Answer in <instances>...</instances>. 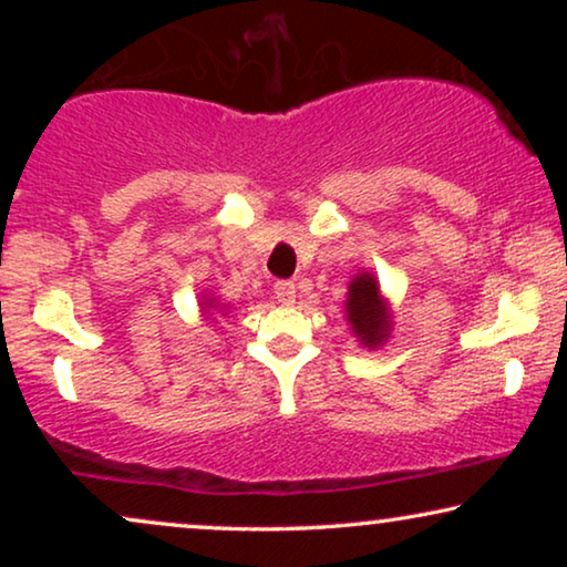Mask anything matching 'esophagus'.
Masks as SVG:
<instances>
[{"label": "esophagus", "mask_w": 567, "mask_h": 567, "mask_svg": "<svg viewBox=\"0 0 567 567\" xmlns=\"http://www.w3.org/2000/svg\"><path fill=\"white\" fill-rule=\"evenodd\" d=\"M274 299L278 301V305H291V301L297 299V286H293L291 281H276Z\"/></svg>", "instance_id": "34e87169"}]
</instances>
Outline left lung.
I'll list each match as a JSON object with an SVG mask.
<instances>
[{"label":"left lung","mask_w":567,"mask_h":567,"mask_svg":"<svg viewBox=\"0 0 567 567\" xmlns=\"http://www.w3.org/2000/svg\"><path fill=\"white\" fill-rule=\"evenodd\" d=\"M343 307L348 328H351L353 338L359 340V346L374 351V348H382L392 338V305L382 293L379 278L371 270L363 268L351 278Z\"/></svg>","instance_id":"1"}]
</instances>
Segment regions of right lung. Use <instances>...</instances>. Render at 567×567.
Wrapping results in <instances>:
<instances>
[{"mask_svg":"<svg viewBox=\"0 0 567 567\" xmlns=\"http://www.w3.org/2000/svg\"><path fill=\"white\" fill-rule=\"evenodd\" d=\"M198 307H200V317H204V320H214V315H227V305H221L219 299L214 297V293H206V297H200V301H198Z\"/></svg>","mask_w":567,"mask_h":567,"instance_id":"1","label":"right lung"}]
</instances>
